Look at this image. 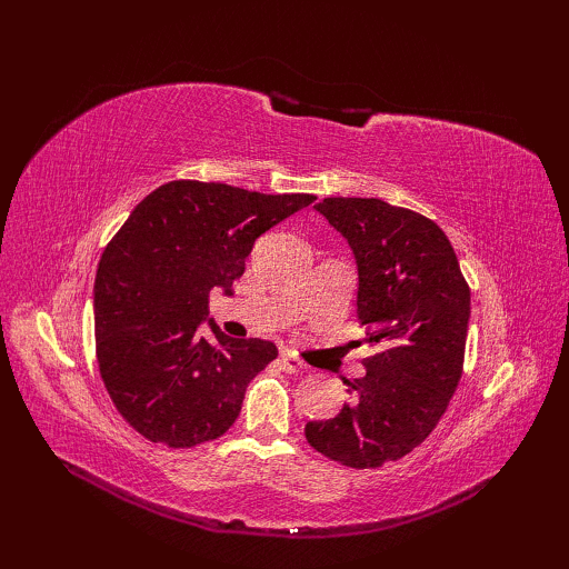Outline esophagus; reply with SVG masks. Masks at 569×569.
<instances>
[{"label":"esophagus","mask_w":569,"mask_h":569,"mask_svg":"<svg viewBox=\"0 0 569 569\" xmlns=\"http://www.w3.org/2000/svg\"><path fill=\"white\" fill-rule=\"evenodd\" d=\"M280 366H282L284 372H301L306 368L303 360L297 353H291V351H284L280 356Z\"/></svg>","instance_id":"esophagus-1"}]
</instances>
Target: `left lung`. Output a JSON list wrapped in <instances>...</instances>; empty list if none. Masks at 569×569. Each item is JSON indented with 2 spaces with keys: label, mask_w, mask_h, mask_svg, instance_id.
Returning <instances> with one entry per match:
<instances>
[{
  "label": "left lung",
  "mask_w": 569,
  "mask_h": 569,
  "mask_svg": "<svg viewBox=\"0 0 569 569\" xmlns=\"http://www.w3.org/2000/svg\"><path fill=\"white\" fill-rule=\"evenodd\" d=\"M316 211L347 239L358 268L356 313L375 356L347 380L339 416L306 425L313 449L347 468H380L420 446L460 382L470 287L449 237L382 199L330 197Z\"/></svg>",
  "instance_id": "1"
}]
</instances>
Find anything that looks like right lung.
<instances>
[{"label":"right lung","instance_id":"1","mask_svg":"<svg viewBox=\"0 0 569 569\" xmlns=\"http://www.w3.org/2000/svg\"><path fill=\"white\" fill-rule=\"evenodd\" d=\"M313 201L173 180L134 206L97 268L94 337L111 401L144 439L192 449L232 427L278 349L222 335L213 320L217 341L201 338L209 295L230 297L256 239Z\"/></svg>","mask_w":569,"mask_h":569}]
</instances>
